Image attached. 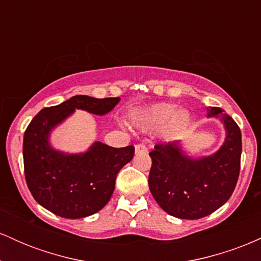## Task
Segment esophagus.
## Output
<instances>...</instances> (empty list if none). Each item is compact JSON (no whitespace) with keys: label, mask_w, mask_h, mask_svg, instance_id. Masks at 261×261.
Masks as SVG:
<instances>
[{"label":"esophagus","mask_w":261,"mask_h":261,"mask_svg":"<svg viewBox=\"0 0 261 261\" xmlns=\"http://www.w3.org/2000/svg\"><path fill=\"white\" fill-rule=\"evenodd\" d=\"M135 152H136L137 154L147 153V147H146V145H143V143H139V145L135 146Z\"/></svg>","instance_id":"esophagus-1"}]
</instances>
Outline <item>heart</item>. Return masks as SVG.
Masks as SVG:
<instances>
[{
  "instance_id": "obj_1",
  "label": "heart",
  "mask_w": 261,
  "mask_h": 261,
  "mask_svg": "<svg viewBox=\"0 0 261 261\" xmlns=\"http://www.w3.org/2000/svg\"><path fill=\"white\" fill-rule=\"evenodd\" d=\"M136 119L145 126H162L161 137L166 142L180 139L190 125V115L187 110H176L174 104L170 103H158L145 108L137 113Z\"/></svg>"
}]
</instances>
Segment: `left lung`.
<instances>
[{"label":"left lung","mask_w":261,"mask_h":261,"mask_svg":"<svg viewBox=\"0 0 261 261\" xmlns=\"http://www.w3.org/2000/svg\"><path fill=\"white\" fill-rule=\"evenodd\" d=\"M207 116H216L226 128V139L216 153L191 158L179 141L158 143L149 152V190L170 216L182 220L208 216L234 191L241 170V128L221 108H208Z\"/></svg>","instance_id":"1"}]
</instances>
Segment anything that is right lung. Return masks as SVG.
I'll use <instances>...</instances> for the list:
<instances>
[{"instance_id": "add662e5", "label": "right lung", "mask_w": 261, "mask_h": 261, "mask_svg": "<svg viewBox=\"0 0 261 261\" xmlns=\"http://www.w3.org/2000/svg\"><path fill=\"white\" fill-rule=\"evenodd\" d=\"M120 98L74 95L59 106L44 108L33 118L23 139L25 181L35 201L64 218H83L100 211L112 197L115 179L133 160L134 146L114 148L94 142L83 153L51 147V131L76 109L106 115Z\"/></svg>"}]
</instances>
